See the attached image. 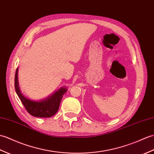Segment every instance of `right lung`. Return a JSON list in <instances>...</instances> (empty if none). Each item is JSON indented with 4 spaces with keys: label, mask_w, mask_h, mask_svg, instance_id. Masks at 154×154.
<instances>
[{
    "label": "right lung",
    "mask_w": 154,
    "mask_h": 154,
    "mask_svg": "<svg viewBox=\"0 0 154 154\" xmlns=\"http://www.w3.org/2000/svg\"><path fill=\"white\" fill-rule=\"evenodd\" d=\"M14 85L16 93L28 113L37 117H51L55 115L59 109L63 94L67 91V88L62 87L47 98L38 101L27 98L20 90L18 83V67L16 71Z\"/></svg>",
    "instance_id": "right-lung-1"
}]
</instances>
